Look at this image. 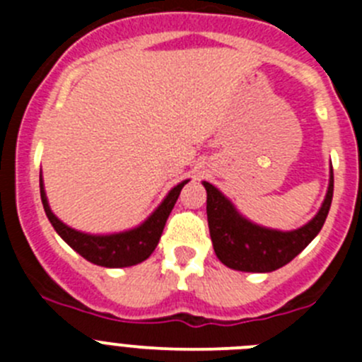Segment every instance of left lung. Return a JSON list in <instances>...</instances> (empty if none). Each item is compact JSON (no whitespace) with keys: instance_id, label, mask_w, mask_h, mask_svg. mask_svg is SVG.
<instances>
[{"instance_id":"left-lung-1","label":"left lung","mask_w":362,"mask_h":362,"mask_svg":"<svg viewBox=\"0 0 362 362\" xmlns=\"http://www.w3.org/2000/svg\"><path fill=\"white\" fill-rule=\"evenodd\" d=\"M203 187L206 190L210 238L217 259L232 270L264 274L288 264L321 232L334 197V170L330 166L328 190L319 212L306 225L286 232L246 219L219 188L209 181H203Z\"/></svg>"}]
</instances>
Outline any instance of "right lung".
I'll return each mask as SVG.
<instances>
[{"mask_svg":"<svg viewBox=\"0 0 362 362\" xmlns=\"http://www.w3.org/2000/svg\"><path fill=\"white\" fill-rule=\"evenodd\" d=\"M190 179H185L179 185H175L165 199L161 201L158 209L153 210L141 225L134 226L130 230L114 233H86L81 230H76L72 226L65 225L62 219H57L56 214L50 209L49 199H47V192H45L43 175L40 174V192H41V203L49 221L52 223L54 230L57 235L78 252L81 257L86 261L105 268H124L134 267V264L143 263L145 259L150 257L156 246H158L159 238H161L165 223L174 209L175 201L179 194L183 190L185 185Z\"/></svg>","mask_w":362,"mask_h":362,"instance_id":"add662e5","label":"right lung"}]
</instances>
